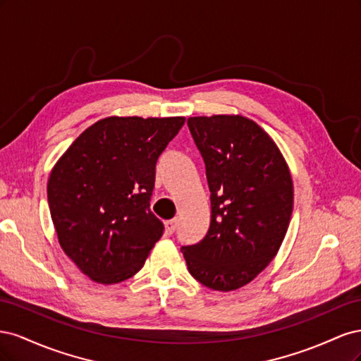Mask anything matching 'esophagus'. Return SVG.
I'll list each match as a JSON object with an SVG mask.
<instances>
[{
  "instance_id": "1",
  "label": "esophagus",
  "mask_w": 361,
  "mask_h": 361,
  "mask_svg": "<svg viewBox=\"0 0 361 361\" xmlns=\"http://www.w3.org/2000/svg\"><path fill=\"white\" fill-rule=\"evenodd\" d=\"M176 227H178V220H176V218H174V220H170V221L166 223V232L169 235H171V233L176 232Z\"/></svg>"
}]
</instances>
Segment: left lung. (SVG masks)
<instances>
[{"label":"left lung","instance_id":"1","mask_svg":"<svg viewBox=\"0 0 361 361\" xmlns=\"http://www.w3.org/2000/svg\"><path fill=\"white\" fill-rule=\"evenodd\" d=\"M187 123L204 161L211 226L182 253L203 286L235 290L269 265L285 239L293 206L290 171L253 120L221 114L190 117Z\"/></svg>","mask_w":361,"mask_h":361}]
</instances>
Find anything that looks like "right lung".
Here are the masks:
<instances>
[{
  "label": "right lung",
  "mask_w": 361,
  "mask_h": 361,
  "mask_svg": "<svg viewBox=\"0 0 361 361\" xmlns=\"http://www.w3.org/2000/svg\"><path fill=\"white\" fill-rule=\"evenodd\" d=\"M183 123L185 117H106L54 166L48 204L59 243L93 281L133 277L162 236L149 207L155 166Z\"/></svg>",
  "instance_id": "right-lung-1"
}]
</instances>
